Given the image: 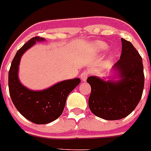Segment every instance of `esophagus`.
<instances>
[{"label": "esophagus", "mask_w": 151, "mask_h": 151, "mask_svg": "<svg viewBox=\"0 0 151 151\" xmlns=\"http://www.w3.org/2000/svg\"><path fill=\"white\" fill-rule=\"evenodd\" d=\"M88 74L89 73L87 70H85V71H83L82 73H81L80 77H81V78H82V80L83 81V82H85V81L87 80L88 77Z\"/></svg>", "instance_id": "esophagus-1"}]
</instances>
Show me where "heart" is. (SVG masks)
<instances>
[{
    "instance_id": "obj_1",
    "label": "heart",
    "mask_w": 151,
    "mask_h": 151,
    "mask_svg": "<svg viewBox=\"0 0 151 151\" xmlns=\"http://www.w3.org/2000/svg\"><path fill=\"white\" fill-rule=\"evenodd\" d=\"M94 47L95 50L98 52H104L109 48V47H108L107 45H106L104 42H101V41H100V42H96L94 45Z\"/></svg>"
}]
</instances>
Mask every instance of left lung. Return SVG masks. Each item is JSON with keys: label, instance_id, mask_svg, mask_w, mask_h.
Returning a JSON list of instances; mask_svg holds the SVG:
<instances>
[{"label": "left lung", "instance_id": "obj_1", "mask_svg": "<svg viewBox=\"0 0 151 151\" xmlns=\"http://www.w3.org/2000/svg\"><path fill=\"white\" fill-rule=\"evenodd\" d=\"M122 54L113 69L118 81L88 78L91 88L88 106L97 116L117 120L129 116L138 104L143 93L145 75L142 58L130 41L121 38Z\"/></svg>", "mask_w": 151, "mask_h": 151}]
</instances>
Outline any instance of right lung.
Instances as JSON below:
<instances>
[{
    "instance_id": "right-lung-1",
    "label": "right lung",
    "mask_w": 151,
    "mask_h": 151,
    "mask_svg": "<svg viewBox=\"0 0 151 151\" xmlns=\"http://www.w3.org/2000/svg\"><path fill=\"white\" fill-rule=\"evenodd\" d=\"M45 41L34 37L17 52L9 70L8 85L13 104L21 115L35 124H47L57 119L62 114L68 95L81 82L78 78L65 80L43 91H32L19 82L18 70L22 54L36 41Z\"/></svg>"
}]
</instances>
